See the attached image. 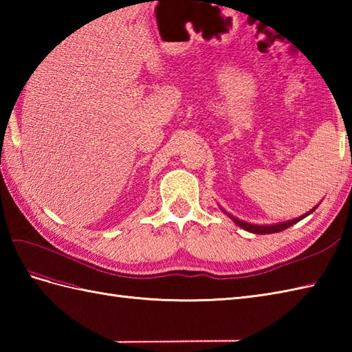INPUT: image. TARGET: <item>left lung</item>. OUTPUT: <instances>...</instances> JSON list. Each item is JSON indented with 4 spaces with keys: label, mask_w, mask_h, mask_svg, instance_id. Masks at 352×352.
I'll use <instances>...</instances> for the list:
<instances>
[{
    "label": "left lung",
    "mask_w": 352,
    "mask_h": 352,
    "mask_svg": "<svg viewBox=\"0 0 352 352\" xmlns=\"http://www.w3.org/2000/svg\"><path fill=\"white\" fill-rule=\"evenodd\" d=\"M315 208H316V207H315ZM315 208H313V210H310L309 213H305V214L300 216V218L292 219V221H287V222H281V223H274V226H256V223L243 222V221H241V219L234 218V216H231V214H228V213H227V214L230 216L231 219L234 221L236 226L242 227V228H243V230H246V231H250V233H254V234H271V233H278V231L286 230V228H289V227L294 226V223L300 222L301 219H304V218H305V216H309L311 212H315Z\"/></svg>",
    "instance_id": "obj_1"
}]
</instances>
